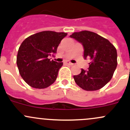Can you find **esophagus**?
Instances as JSON below:
<instances>
[{"label": "esophagus", "instance_id": "34e87169", "mask_svg": "<svg viewBox=\"0 0 130 130\" xmlns=\"http://www.w3.org/2000/svg\"><path fill=\"white\" fill-rule=\"evenodd\" d=\"M66 63H67L68 65H73V63H72L70 62H68V61L66 62Z\"/></svg>", "mask_w": 130, "mask_h": 130}]
</instances>
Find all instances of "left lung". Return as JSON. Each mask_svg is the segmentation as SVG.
I'll list each match as a JSON object with an SVG mask.
<instances>
[{
    "mask_svg": "<svg viewBox=\"0 0 130 130\" xmlns=\"http://www.w3.org/2000/svg\"><path fill=\"white\" fill-rule=\"evenodd\" d=\"M70 36L82 44L84 57L91 60L88 70L81 69L80 74L74 75L75 83L86 91L103 88L112 78L117 66V53L114 45L109 40L89 31L73 32Z\"/></svg>",
    "mask_w": 130,
    "mask_h": 130,
    "instance_id": "left-lung-1",
    "label": "left lung"
}]
</instances>
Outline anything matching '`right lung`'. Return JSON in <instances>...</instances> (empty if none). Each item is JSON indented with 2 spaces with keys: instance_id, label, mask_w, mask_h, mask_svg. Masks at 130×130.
<instances>
[{
  "instance_id": "add662e5",
  "label": "right lung",
  "mask_w": 130,
  "mask_h": 130,
  "mask_svg": "<svg viewBox=\"0 0 130 130\" xmlns=\"http://www.w3.org/2000/svg\"><path fill=\"white\" fill-rule=\"evenodd\" d=\"M66 32L45 31L28 37L20 46L17 57L19 73L28 85L44 89L56 80L63 62L51 60Z\"/></svg>"
}]
</instances>
